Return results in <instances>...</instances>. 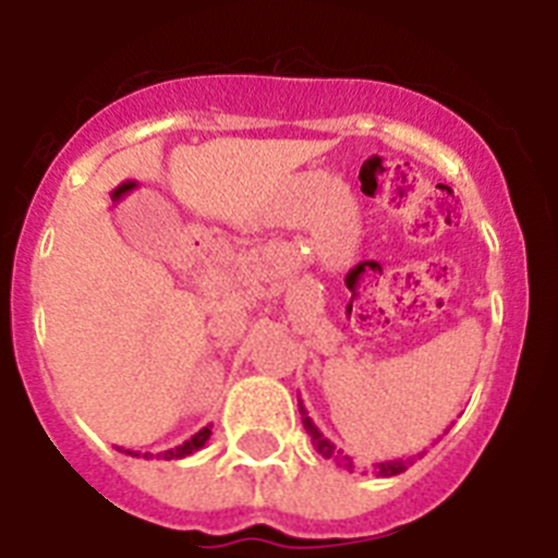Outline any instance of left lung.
I'll list each match as a JSON object with an SVG mask.
<instances>
[{
    "mask_svg": "<svg viewBox=\"0 0 558 558\" xmlns=\"http://www.w3.org/2000/svg\"><path fill=\"white\" fill-rule=\"evenodd\" d=\"M299 413H302L304 430H307V436L313 438V447H315V450H318V456L327 458V461H332L335 466H340V470H349V472L360 470L357 461H354L352 456H347V452H343V450H338V447H335L332 441H329V438L324 436V433L318 430V427H315L313 418L307 416V408L302 405V399H299ZM411 463H413V458H393V461L372 463L368 470H372L377 477H391V475H399V472H405L408 466H411Z\"/></svg>",
    "mask_w": 558,
    "mask_h": 558,
    "instance_id": "left-lung-1",
    "label": "left lung"
}]
</instances>
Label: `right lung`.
Returning <instances> with one entry per match:
<instances>
[{"mask_svg":"<svg viewBox=\"0 0 558 558\" xmlns=\"http://www.w3.org/2000/svg\"><path fill=\"white\" fill-rule=\"evenodd\" d=\"M209 436H211V425L204 427V430H198L192 438H186L184 445L175 447V450H165V452H161V458H165V461H172V458H186V456H192V452H198L201 447H204L206 441H209ZM128 456H136V458H140V452H131V450H128ZM145 458H147V452H145Z\"/></svg>","mask_w":558,"mask_h":558,"instance_id":"add662e5","label":"right lung"}]
</instances>
